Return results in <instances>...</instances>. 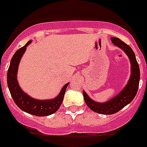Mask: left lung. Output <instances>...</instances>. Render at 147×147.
<instances>
[{"label":"left lung","mask_w":147,"mask_h":147,"mask_svg":"<svg viewBox=\"0 0 147 147\" xmlns=\"http://www.w3.org/2000/svg\"><path fill=\"white\" fill-rule=\"evenodd\" d=\"M112 42L116 46L119 47L128 55L131 63V76L128 84L123 90L113 98H111L108 102H96L91 99L87 94L83 90L84 98L87 105L92 110V111L98 113L109 115L117 113L123 108L127 105L129 104L135 97L138 90L139 82H140V68L137 62L135 55L129 45L123 42L119 38L112 37Z\"/></svg>","instance_id":"1"}]
</instances>
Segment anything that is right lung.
<instances>
[{
    "mask_svg": "<svg viewBox=\"0 0 147 147\" xmlns=\"http://www.w3.org/2000/svg\"><path fill=\"white\" fill-rule=\"evenodd\" d=\"M30 43L31 41H29L24 46L17 50L12 57L7 71V84L15 103L21 110L32 115L45 117L55 113L58 110L62 104L65 92L69 83L64 85L58 96L53 99L38 100L23 92L17 81V71L21 59L25 52L27 46Z\"/></svg>",
    "mask_w": 147,
    "mask_h": 147,
    "instance_id": "right-lung-1",
    "label": "right lung"
}]
</instances>
